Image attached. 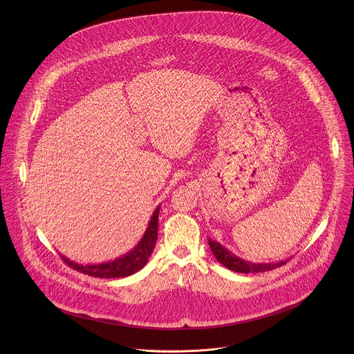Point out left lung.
I'll return each instance as SVG.
<instances>
[{
  "mask_svg": "<svg viewBox=\"0 0 354 354\" xmlns=\"http://www.w3.org/2000/svg\"><path fill=\"white\" fill-rule=\"evenodd\" d=\"M208 245L211 248V251L214 253L215 259L222 263L225 267H227L232 271L236 272H243V274H248V272H264V271H270L274 270L277 267L283 266L286 261H279V263H251V261H245L244 259H240L237 256H234L233 253L229 252L225 247H222L219 243L208 240Z\"/></svg>",
  "mask_w": 354,
  "mask_h": 354,
  "instance_id": "8db88e82",
  "label": "left lung"
}]
</instances>
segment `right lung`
<instances>
[{
    "label": "right lung",
    "mask_w": 354,
    "mask_h": 354,
    "mask_svg": "<svg viewBox=\"0 0 354 354\" xmlns=\"http://www.w3.org/2000/svg\"><path fill=\"white\" fill-rule=\"evenodd\" d=\"M159 208L160 207H156V209L153 211L151 221L149 223V227H147L143 239L139 241V244L131 252L127 253L113 261L101 263V264H86V266L75 263V261L69 260L68 257H65L64 254H61V259L64 260V263H66L73 270H76L82 274H86V275L97 277V278H122V277H128V275L138 272L147 264L149 257L151 256L152 251H153V247H155V243L158 239Z\"/></svg>",
    "instance_id": "obj_1"
}]
</instances>
